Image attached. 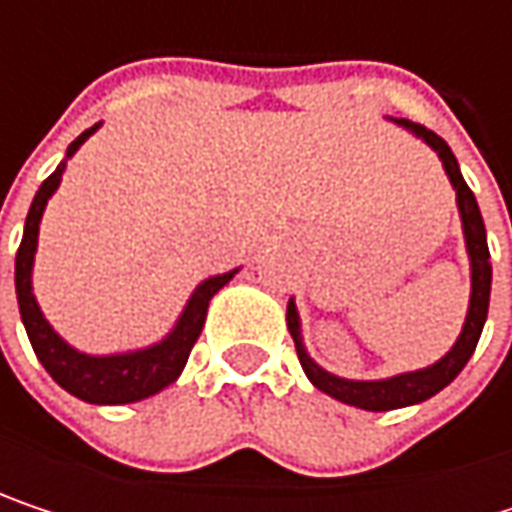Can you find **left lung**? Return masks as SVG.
Segmentation results:
<instances>
[{"label": "left lung", "instance_id": "obj_1", "mask_svg": "<svg viewBox=\"0 0 512 512\" xmlns=\"http://www.w3.org/2000/svg\"><path fill=\"white\" fill-rule=\"evenodd\" d=\"M397 124H403L406 130H412L415 136H421L436 154L442 156V165L457 189V204H460L462 231H465V246H468V257H471V305H468V317L462 326V335L457 338L454 350L442 361H436L433 367L424 370H412V373H400L391 379H379V382H353V379H341L326 373L320 364H314L311 356L302 347V335H299V314L296 305L287 302V329L293 335L296 344V356L305 370V376L326 391L329 397L347 403V406H358L367 412H388V409H400V406H412L421 403L433 394H439L445 385H451L460 370L468 364V358L474 353L483 323H486V311H489V290H492V266H489V246H486V228H483V216L477 207L474 192L468 189V183L462 180L457 156L451 154L448 142L442 136H436L433 130H427L424 124H412L406 118H400Z\"/></svg>", "mask_w": 512, "mask_h": 512}]
</instances>
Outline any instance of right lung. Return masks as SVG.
<instances>
[{"label":"right lung","instance_id":"add662e5","mask_svg":"<svg viewBox=\"0 0 512 512\" xmlns=\"http://www.w3.org/2000/svg\"><path fill=\"white\" fill-rule=\"evenodd\" d=\"M94 130H97V124L91 130H85L79 139L70 142L64 162L76 154V148ZM64 162L41 183V189H38V195H35V201L29 207V216H26L23 243L17 249V263H14L20 317H23V326H26V335L32 341L35 356L41 358L47 373L64 391H70L73 397H79L85 403H106V406H112V403H136V400H145L156 391H162L165 385H171L180 376L186 358H189L201 329H204V317H207V305H210L213 293L222 290L234 278L237 269L207 278L192 293V299L183 308V314H180L177 326L171 329V335L165 341L154 344V347L139 350V353H124V356H85V353H76L73 347H67L52 332L50 323L44 320V314H41V308L35 302V293H32V260H35V249H38V225H41V216H44V207H47L50 195L58 189Z\"/></svg>","mask_w":512,"mask_h":512}]
</instances>
